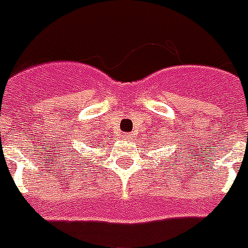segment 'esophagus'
Wrapping results in <instances>:
<instances>
[{
  "mask_svg": "<svg viewBox=\"0 0 248 248\" xmlns=\"http://www.w3.org/2000/svg\"><path fill=\"white\" fill-rule=\"evenodd\" d=\"M123 139H127V140H128V139H129V138H128L127 135H125V133H124V135H123Z\"/></svg>",
  "mask_w": 248,
  "mask_h": 248,
  "instance_id": "1",
  "label": "esophagus"
}]
</instances>
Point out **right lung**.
Wrapping results in <instances>:
<instances>
[{
	"instance_id": "right-lung-1",
	"label": "right lung",
	"mask_w": 248,
	"mask_h": 248,
	"mask_svg": "<svg viewBox=\"0 0 248 248\" xmlns=\"http://www.w3.org/2000/svg\"><path fill=\"white\" fill-rule=\"evenodd\" d=\"M73 154H75V155H76V154H77V151H75V149H73ZM76 157H77V159H78V157H80V155H77ZM73 159H75V156H73ZM81 159H85V157H81ZM73 163H75V164H76L77 161H76V160H73ZM82 163H84V161H82ZM82 163H81V164H82Z\"/></svg>"
}]
</instances>
